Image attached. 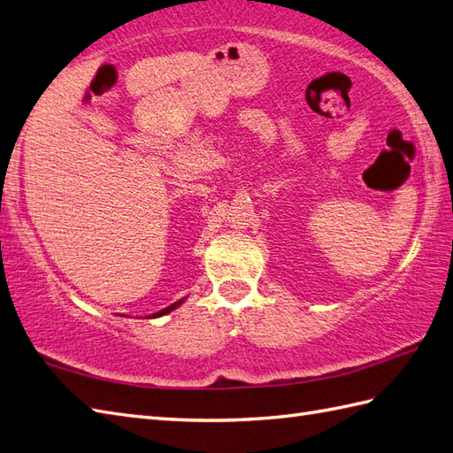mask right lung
I'll use <instances>...</instances> for the list:
<instances>
[{
	"label": "right lung",
	"mask_w": 453,
	"mask_h": 453,
	"mask_svg": "<svg viewBox=\"0 0 453 453\" xmlns=\"http://www.w3.org/2000/svg\"><path fill=\"white\" fill-rule=\"evenodd\" d=\"M183 301H177V303H173V304H170V307L167 309H162L160 312H156V314H152V319H156V317H162V314H167V312H172L175 307H179V304H181Z\"/></svg>",
	"instance_id": "add662e5"
}]
</instances>
